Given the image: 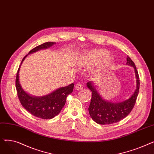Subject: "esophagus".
<instances>
[{"label": "esophagus", "instance_id": "esophagus-1", "mask_svg": "<svg viewBox=\"0 0 154 154\" xmlns=\"http://www.w3.org/2000/svg\"><path fill=\"white\" fill-rule=\"evenodd\" d=\"M83 87H84L83 85H82L81 83H80V82L77 83V84L75 85V88H76L77 90H78V91L82 89Z\"/></svg>", "mask_w": 154, "mask_h": 154}]
</instances>
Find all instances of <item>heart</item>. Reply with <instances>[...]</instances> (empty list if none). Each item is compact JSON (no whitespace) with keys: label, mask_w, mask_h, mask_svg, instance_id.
Masks as SVG:
<instances>
[{"label":"heart","mask_w":154,"mask_h":154,"mask_svg":"<svg viewBox=\"0 0 154 154\" xmlns=\"http://www.w3.org/2000/svg\"><path fill=\"white\" fill-rule=\"evenodd\" d=\"M109 53L103 49L92 51L88 53L81 60L80 65L86 67H92L102 61H104L103 67H106L111 62V59L107 57Z\"/></svg>","instance_id":"b5f03b06"}]
</instances>
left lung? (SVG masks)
<instances>
[{
	"mask_svg": "<svg viewBox=\"0 0 154 154\" xmlns=\"http://www.w3.org/2000/svg\"><path fill=\"white\" fill-rule=\"evenodd\" d=\"M126 64L134 68L137 79V88L135 92L128 99L119 103H111L103 100L96 91L91 82L87 84L92 91V99L88 112L96 123L101 125H109L119 122L130 114L133 109L138 96L140 87V79L134 62L127 56Z\"/></svg>",
	"mask_w": 154,
	"mask_h": 154,
	"instance_id": "obj_1",
	"label": "left lung"
}]
</instances>
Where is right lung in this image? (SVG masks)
<instances>
[{
	"label": "right lung",
	"mask_w": 154,
	"mask_h": 154,
	"mask_svg": "<svg viewBox=\"0 0 154 154\" xmlns=\"http://www.w3.org/2000/svg\"><path fill=\"white\" fill-rule=\"evenodd\" d=\"M55 44V42H48L39 45L30 51L29 54L42 48H47ZM27 56V55L23 58L20 65ZM20 67V66L16 75L15 86L19 99L23 107L32 115L42 119H51L58 115L66 103L67 97L72 92L74 84H71L67 87H61L42 97H35L27 94L21 87L19 80Z\"/></svg>",
	"instance_id": "obj_1"
}]
</instances>
